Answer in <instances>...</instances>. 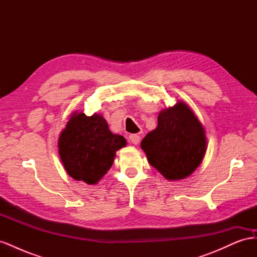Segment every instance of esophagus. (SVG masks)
Returning a JSON list of instances; mask_svg holds the SVG:
<instances>
[{
	"instance_id": "obj_1",
	"label": "esophagus",
	"mask_w": 257,
	"mask_h": 257,
	"mask_svg": "<svg viewBox=\"0 0 257 257\" xmlns=\"http://www.w3.org/2000/svg\"><path fill=\"white\" fill-rule=\"evenodd\" d=\"M128 138H130V142L134 145H138L139 142H141V136L137 134H131Z\"/></svg>"
}]
</instances>
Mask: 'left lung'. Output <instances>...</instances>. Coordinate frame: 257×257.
Here are the masks:
<instances>
[{"label":"left lung","instance_id":"obj_1","mask_svg":"<svg viewBox=\"0 0 257 257\" xmlns=\"http://www.w3.org/2000/svg\"><path fill=\"white\" fill-rule=\"evenodd\" d=\"M150 164L168 180L190 176L204 159L205 130L196 115L180 102L162 110L158 127L141 144Z\"/></svg>","mask_w":257,"mask_h":257}]
</instances>
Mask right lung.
Wrapping results in <instances>:
<instances>
[{"mask_svg":"<svg viewBox=\"0 0 257 257\" xmlns=\"http://www.w3.org/2000/svg\"><path fill=\"white\" fill-rule=\"evenodd\" d=\"M126 145L108 128L99 114L74 113L59 138V154L67 174L75 180L95 184L110 169L115 151Z\"/></svg>","mask_w":257,"mask_h":257,"instance_id":"right-lung-1","label":"right lung"}]
</instances>
